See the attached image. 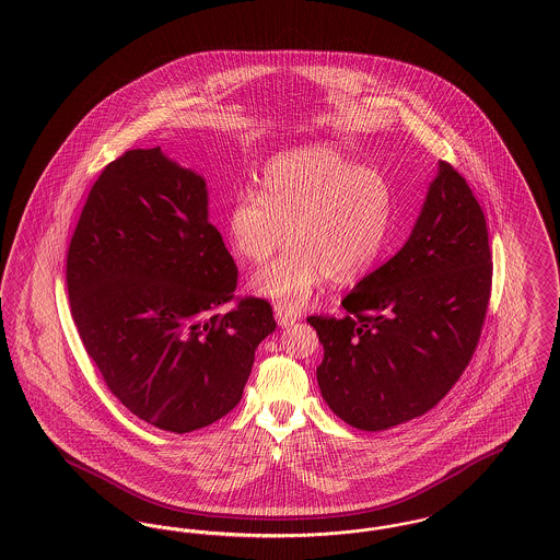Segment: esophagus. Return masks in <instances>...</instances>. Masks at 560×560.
I'll use <instances>...</instances> for the list:
<instances>
[{
	"label": "esophagus",
	"instance_id": "obj_1",
	"mask_svg": "<svg viewBox=\"0 0 560 560\" xmlns=\"http://www.w3.org/2000/svg\"><path fill=\"white\" fill-rule=\"evenodd\" d=\"M275 319L281 327H290L295 320L300 319V315L293 311L292 306L288 304H275Z\"/></svg>",
	"mask_w": 560,
	"mask_h": 560
}]
</instances>
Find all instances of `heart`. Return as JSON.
<instances>
[{
	"label": "heart",
	"mask_w": 560,
	"mask_h": 560,
	"mask_svg": "<svg viewBox=\"0 0 560 560\" xmlns=\"http://www.w3.org/2000/svg\"><path fill=\"white\" fill-rule=\"evenodd\" d=\"M393 218L390 180L319 144L268 161L260 190L241 188L231 201L226 235L235 254L258 267L290 241L292 249L258 272L252 288L300 304L325 277L331 285L365 277L384 252Z\"/></svg>",
	"instance_id": "1"
}]
</instances>
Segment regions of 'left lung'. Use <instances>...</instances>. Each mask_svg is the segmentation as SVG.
Listing matches in <instances>:
<instances>
[{"instance_id": "8db88e82", "label": "left lung", "mask_w": 560, "mask_h": 560, "mask_svg": "<svg viewBox=\"0 0 560 560\" xmlns=\"http://www.w3.org/2000/svg\"><path fill=\"white\" fill-rule=\"evenodd\" d=\"M485 213L466 180L441 161L409 235L388 262L342 300V315H313L320 395L359 430L424 416L468 368L491 295Z\"/></svg>"}]
</instances>
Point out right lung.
<instances>
[{
	"label": "right lung",
	"mask_w": 560,
	"mask_h": 560,
	"mask_svg": "<svg viewBox=\"0 0 560 560\" xmlns=\"http://www.w3.org/2000/svg\"><path fill=\"white\" fill-rule=\"evenodd\" d=\"M235 288L206 180L160 147L110 161L71 237L67 290L85 352L136 418L185 434L240 402L277 323L262 298L224 311Z\"/></svg>",
	"instance_id": "right-lung-1"
}]
</instances>
